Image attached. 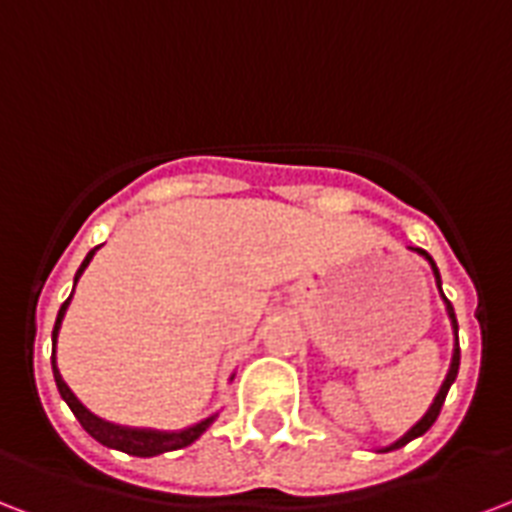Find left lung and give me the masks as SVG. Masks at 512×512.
<instances>
[{
  "label": "left lung",
  "instance_id": "1",
  "mask_svg": "<svg viewBox=\"0 0 512 512\" xmlns=\"http://www.w3.org/2000/svg\"><path fill=\"white\" fill-rule=\"evenodd\" d=\"M417 253H422V256H425V259L430 261V264H433L435 280H438V288H441V275H438V267H435V261L430 259V253L422 251V248H417ZM441 293H443V291H441ZM446 307H449V318H451V323H454V331H457V315H454V307H451V301H449V299H446ZM457 371H459V342H457V347H454V360H451L449 376H446V382H443L441 392L435 395V400H433V406H430V411H427L425 417L419 419L417 425L411 427V430H408V433L403 435L400 441H395V443H392V446H387V449H384V451H395V449H400V446H406L408 441H414V438H419V435H425L427 430H430V427L435 425V419H438V414H441V408H443V400H446V395H449V387H451V384H454V379H457Z\"/></svg>",
  "mask_w": 512,
  "mask_h": 512
}]
</instances>
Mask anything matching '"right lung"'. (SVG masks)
Here are the masks:
<instances>
[{"label":"right lung","instance_id":"add662e5","mask_svg":"<svg viewBox=\"0 0 512 512\" xmlns=\"http://www.w3.org/2000/svg\"><path fill=\"white\" fill-rule=\"evenodd\" d=\"M95 248L87 253V259L82 261V267L77 269V277H74V283L79 280V275L85 272V267L90 264L93 259ZM71 299V296H69ZM69 299L61 304V312H58V320H55V328H53V344H55V336H58V328H61V320H63V312L69 307ZM55 355V352H53ZM53 376H55V384H58V392H61V398L69 403L71 414L77 417V422L85 427L87 435H93L95 441L104 443L109 449H117V451H125V454H133V457H157L162 451H176V449H184L189 443H194L200 438L208 425L213 422L211 419H205L200 425L189 427V430H181V433H152V430H125V427H117V425H109V422H101V419H95L90 411H87L77 398H74V392L66 387V382L61 379L58 374V368H55V360H53Z\"/></svg>","mask_w":512,"mask_h":512}]
</instances>
